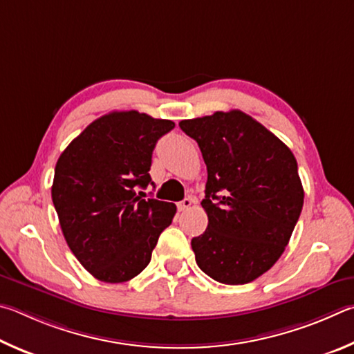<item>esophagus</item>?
I'll use <instances>...</instances> for the list:
<instances>
[{
  "mask_svg": "<svg viewBox=\"0 0 354 354\" xmlns=\"http://www.w3.org/2000/svg\"><path fill=\"white\" fill-rule=\"evenodd\" d=\"M191 205H193V201H191V199H183L182 202L177 203V208H178V212H185V209H188Z\"/></svg>",
  "mask_w": 354,
  "mask_h": 354,
  "instance_id": "obj_1",
  "label": "esophagus"
}]
</instances>
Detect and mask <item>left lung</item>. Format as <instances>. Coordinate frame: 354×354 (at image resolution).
Segmentation results:
<instances>
[{"instance_id":"8db88e82","label":"left lung","mask_w":354,"mask_h":354,"mask_svg":"<svg viewBox=\"0 0 354 354\" xmlns=\"http://www.w3.org/2000/svg\"><path fill=\"white\" fill-rule=\"evenodd\" d=\"M178 126L197 141L208 172V227L191 239L197 266L224 284L257 280L283 255L300 218L305 193L294 153L241 110Z\"/></svg>"}]
</instances>
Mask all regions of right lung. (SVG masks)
Segmentation results:
<instances>
[{
  "mask_svg": "<svg viewBox=\"0 0 354 354\" xmlns=\"http://www.w3.org/2000/svg\"><path fill=\"white\" fill-rule=\"evenodd\" d=\"M176 127L136 110L93 121L57 160L51 188L62 233L79 263L105 283H124L151 261L177 208L145 199L152 152Z\"/></svg>",
  "mask_w": 354,
  "mask_h": 354,
  "instance_id": "right-lung-1",
  "label": "right lung"
}]
</instances>
